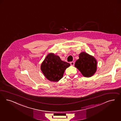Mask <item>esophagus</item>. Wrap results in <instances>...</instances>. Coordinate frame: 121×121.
Returning <instances> with one entry per match:
<instances>
[{"instance_id": "esophagus-1", "label": "esophagus", "mask_w": 121, "mask_h": 121, "mask_svg": "<svg viewBox=\"0 0 121 121\" xmlns=\"http://www.w3.org/2000/svg\"><path fill=\"white\" fill-rule=\"evenodd\" d=\"M74 64H75V63L74 62H70V64H71V66H73L74 65Z\"/></svg>"}]
</instances>
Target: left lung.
<instances>
[{
  "instance_id": "1",
  "label": "left lung",
  "mask_w": 121,
  "mask_h": 121,
  "mask_svg": "<svg viewBox=\"0 0 121 121\" xmlns=\"http://www.w3.org/2000/svg\"><path fill=\"white\" fill-rule=\"evenodd\" d=\"M96 63L93 57L83 52L80 54L79 59L75 62V67L84 76L89 77L96 72Z\"/></svg>"
}]
</instances>
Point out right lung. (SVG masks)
Listing matches in <instances>:
<instances>
[{
  "label": "right lung",
  "mask_w": 121,
  "mask_h": 121,
  "mask_svg": "<svg viewBox=\"0 0 121 121\" xmlns=\"http://www.w3.org/2000/svg\"><path fill=\"white\" fill-rule=\"evenodd\" d=\"M70 66L59 57L53 54H48L41 65V70L46 78L51 81H58L63 77L64 71Z\"/></svg>",
  "instance_id": "1"
}]
</instances>
